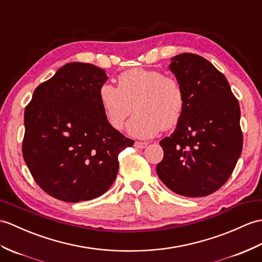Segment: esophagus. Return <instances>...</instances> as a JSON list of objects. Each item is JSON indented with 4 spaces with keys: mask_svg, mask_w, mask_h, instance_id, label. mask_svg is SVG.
I'll return each instance as SVG.
<instances>
[{
    "mask_svg": "<svg viewBox=\"0 0 262 262\" xmlns=\"http://www.w3.org/2000/svg\"><path fill=\"white\" fill-rule=\"evenodd\" d=\"M134 146H135L136 148L143 149V148L146 147V146H147V143H146V142H135V144H134Z\"/></svg>",
    "mask_w": 262,
    "mask_h": 262,
    "instance_id": "esophagus-1",
    "label": "esophagus"
}]
</instances>
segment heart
Here are the masks:
<instances>
[{
    "label": "heart",
    "instance_id": "heart-1",
    "mask_svg": "<svg viewBox=\"0 0 262 262\" xmlns=\"http://www.w3.org/2000/svg\"><path fill=\"white\" fill-rule=\"evenodd\" d=\"M99 99L108 123L118 130L137 109L128 124V133L139 138L172 128L185 106L184 88L178 79L144 68H132L119 75L118 87L103 83Z\"/></svg>",
    "mask_w": 262,
    "mask_h": 262
}]
</instances>
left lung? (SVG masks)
Masks as SVG:
<instances>
[{
	"label": "left lung",
	"instance_id": "obj_1",
	"mask_svg": "<svg viewBox=\"0 0 262 262\" xmlns=\"http://www.w3.org/2000/svg\"><path fill=\"white\" fill-rule=\"evenodd\" d=\"M169 69L184 88L185 106L174 133L160 142L157 175L176 194L206 196L226 184L241 155L239 101L222 72L199 54L173 57Z\"/></svg>",
	"mask_w": 262,
	"mask_h": 262
}]
</instances>
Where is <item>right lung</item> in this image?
Segmentation results:
<instances>
[{
    "mask_svg": "<svg viewBox=\"0 0 262 262\" xmlns=\"http://www.w3.org/2000/svg\"><path fill=\"white\" fill-rule=\"evenodd\" d=\"M106 72L70 62L35 88L24 111V162L42 190L64 202L100 196L117 176L120 150L133 139L111 126L99 89Z\"/></svg>",
    "mask_w": 262,
    "mask_h": 262,
    "instance_id": "right-lung-1",
    "label": "right lung"
}]
</instances>
